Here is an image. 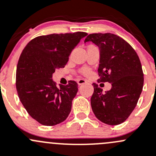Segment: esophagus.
Listing matches in <instances>:
<instances>
[{
    "instance_id": "esophagus-1",
    "label": "esophagus",
    "mask_w": 156,
    "mask_h": 156,
    "mask_svg": "<svg viewBox=\"0 0 156 156\" xmlns=\"http://www.w3.org/2000/svg\"><path fill=\"white\" fill-rule=\"evenodd\" d=\"M77 82H78V85H81V84H85V83H87V81H86L85 79H83V78H79V79L77 81Z\"/></svg>"
}]
</instances>
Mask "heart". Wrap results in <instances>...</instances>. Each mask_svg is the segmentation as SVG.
Returning a JSON list of instances; mask_svg holds the SVG:
<instances>
[{
	"label": "heart",
	"instance_id": "b5f03b06",
	"mask_svg": "<svg viewBox=\"0 0 156 156\" xmlns=\"http://www.w3.org/2000/svg\"><path fill=\"white\" fill-rule=\"evenodd\" d=\"M89 72V71H88V69H83L82 71H81V73L82 74H84V75H87V73H88Z\"/></svg>",
	"mask_w": 156,
	"mask_h": 156
}]
</instances>
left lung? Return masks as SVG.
<instances>
[{
  "label": "left lung",
  "instance_id": "obj_1",
  "mask_svg": "<svg viewBox=\"0 0 156 156\" xmlns=\"http://www.w3.org/2000/svg\"><path fill=\"white\" fill-rule=\"evenodd\" d=\"M99 47L98 82L111 83V89L102 93L93 83L90 104L97 118L108 125H118L129 116L143 90L144 77L140 58L123 39L112 33H92L84 43Z\"/></svg>",
  "mask_w": 156,
  "mask_h": 156
}]
</instances>
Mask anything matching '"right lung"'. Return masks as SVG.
Instances as JSON below:
<instances>
[{"label":"right lung","instance_id":"1","mask_svg":"<svg viewBox=\"0 0 156 156\" xmlns=\"http://www.w3.org/2000/svg\"><path fill=\"white\" fill-rule=\"evenodd\" d=\"M87 35L76 32L40 36L23 50L16 66V91L27 113L40 124L55 126L70 113L78 84L69 81L58 88L52 74L66 66L72 49Z\"/></svg>","mask_w":156,"mask_h":156}]
</instances>
